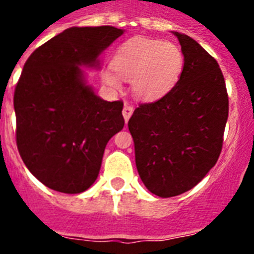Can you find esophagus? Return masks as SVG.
<instances>
[{"label": "esophagus", "instance_id": "34e87169", "mask_svg": "<svg viewBox=\"0 0 254 254\" xmlns=\"http://www.w3.org/2000/svg\"><path fill=\"white\" fill-rule=\"evenodd\" d=\"M123 117H125V121L126 122H128L129 117L132 116V113H133V107L129 104H125V107H123Z\"/></svg>", "mask_w": 254, "mask_h": 254}]
</instances>
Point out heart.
I'll return each instance as SVG.
<instances>
[{
  "label": "heart",
  "instance_id": "1",
  "mask_svg": "<svg viewBox=\"0 0 254 254\" xmlns=\"http://www.w3.org/2000/svg\"><path fill=\"white\" fill-rule=\"evenodd\" d=\"M105 84L120 89L121 78L131 80L132 93L141 100H156L176 87L185 69V56L177 44L136 37L125 42L113 57Z\"/></svg>",
  "mask_w": 254,
  "mask_h": 254
}]
</instances>
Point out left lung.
Returning <instances> with one entry per match:
<instances>
[{"label":"left lung","mask_w":254,"mask_h":254,"mask_svg":"<svg viewBox=\"0 0 254 254\" xmlns=\"http://www.w3.org/2000/svg\"><path fill=\"white\" fill-rule=\"evenodd\" d=\"M174 35L185 56L181 80L161 99L138 105L128 121L141 181L163 198L192 190L216 164L229 113L216 60L188 35Z\"/></svg>","instance_id":"1"}]
</instances>
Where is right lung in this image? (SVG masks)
Masks as SVG:
<instances>
[{
    "label": "right lung",
    "mask_w": 254,
    "mask_h": 254,
    "mask_svg": "<svg viewBox=\"0 0 254 254\" xmlns=\"http://www.w3.org/2000/svg\"><path fill=\"white\" fill-rule=\"evenodd\" d=\"M123 34L114 26L69 28L35 49L13 94L16 143L30 173L51 190L81 193L98 178L108 141L125 126L123 102L94 93L80 67Z\"/></svg>",
    "instance_id": "add662e5"
}]
</instances>
